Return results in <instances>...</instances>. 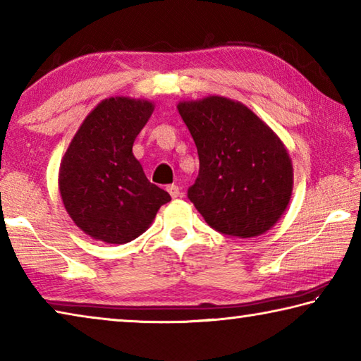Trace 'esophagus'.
Returning a JSON list of instances; mask_svg holds the SVG:
<instances>
[{"mask_svg": "<svg viewBox=\"0 0 361 361\" xmlns=\"http://www.w3.org/2000/svg\"><path fill=\"white\" fill-rule=\"evenodd\" d=\"M167 192L172 195L173 199H176V197H180V194H181V191H180V188L176 186V185H170V186H167Z\"/></svg>", "mask_w": 361, "mask_h": 361, "instance_id": "obj_1", "label": "esophagus"}]
</instances>
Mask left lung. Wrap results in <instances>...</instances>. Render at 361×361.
Here are the masks:
<instances>
[{
	"label": "left lung",
	"mask_w": 361,
	"mask_h": 361,
	"mask_svg": "<svg viewBox=\"0 0 361 361\" xmlns=\"http://www.w3.org/2000/svg\"><path fill=\"white\" fill-rule=\"evenodd\" d=\"M176 108L200 164L189 200L221 234H264L291 199L293 166L282 140L252 109L226 97L180 102Z\"/></svg>",
	"instance_id": "obj_1"
}]
</instances>
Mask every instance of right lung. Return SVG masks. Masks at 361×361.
I'll list each match as a JSON object with an SVG mask.
<instances>
[{
	"label": "right lung",
	"instance_id": "add662e5",
	"mask_svg": "<svg viewBox=\"0 0 361 361\" xmlns=\"http://www.w3.org/2000/svg\"><path fill=\"white\" fill-rule=\"evenodd\" d=\"M152 111L148 100L109 97L87 114L65 152L60 195L73 221L92 239L118 245L137 239L170 200L132 152Z\"/></svg>",
	"mask_w": 361,
	"mask_h": 361
}]
</instances>
